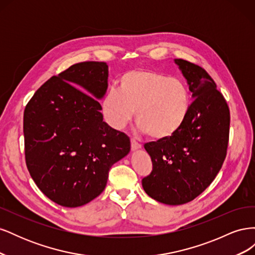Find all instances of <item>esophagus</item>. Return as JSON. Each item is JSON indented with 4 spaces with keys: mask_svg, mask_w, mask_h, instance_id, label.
Returning a JSON list of instances; mask_svg holds the SVG:
<instances>
[{
    "mask_svg": "<svg viewBox=\"0 0 255 255\" xmlns=\"http://www.w3.org/2000/svg\"><path fill=\"white\" fill-rule=\"evenodd\" d=\"M130 148H132V151H137L141 149V144L138 143L135 139H130Z\"/></svg>",
    "mask_w": 255,
    "mask_h": 255,
    "instance_id": "1",
    "label": "esophagus"
}]
</instances>
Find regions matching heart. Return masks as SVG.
Masks as SVG:
<instances>
[{
  "label": "heart",
  "instance_id": "1",
  "mask_svg": "<svg viewBox=\"0 0 255 255\" xmlns=\"http://www.w3.org/2000/svg\"><path fill=\"white\" fill-rule=\"evenodd\" d=\"M191 96L184 81L146 69L123 73L118 90L111 89L104 96L101 110L105 121L121 129L136 111L137 128L155 140L173 137L186 122Z\"/></svg>",
  "mask_w": 255,
  "mask_h": 255
}]
</instances>
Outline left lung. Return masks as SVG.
<instances>
[{"instance_id":"left-lung-1","label":"left lung","mask_w":255,"mask_h":255,"mask_svg":"<svg viewBox=\"0 0 255 255\" xmlns=\"http://www.w3.org/2000/svg\"><path fill=\"white\" fill-rule=\"evenodd\" d=\"M174 63L194 102L173 137L144 144L153 170L141 181L146 195L168 205L190 202L210 186L226 158L230 128L228 104L208 73L187 60Z\"/></svg>"}]
</instances>
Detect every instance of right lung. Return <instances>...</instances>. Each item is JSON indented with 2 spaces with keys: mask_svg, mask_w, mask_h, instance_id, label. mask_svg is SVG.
Wrapping results in <instances>:
<instances>
[{
  "mask_svg": "<svg viewBox=\"0 0 255 255\" xmlns=\"http://www.w3.org/2000/svg\"><path fill=\"white\" fill-rule=\"evenodd\" d=\"M109 66L75 64L45 82L23 117L25 160L43 194L65 207L90 202L104 190L111 167L127 156L129 138L103 121Z\"/></svg>",
  "mask_w": 255,
  "mask_h": 255,
  "instance_id": "1",
  "label": "right lung"
}]
</instances>
